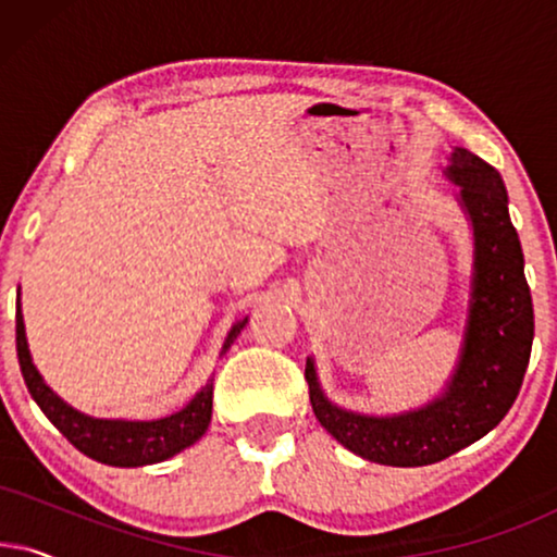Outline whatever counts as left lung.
<instances>
[{"mask_svg": "<svg viewBox=\"0 0 557 557\" xmlns=\"http://www.w3.org/2000/svg\"><path fill=\"white\" fill-rule=\"evenodd\" d=\"M444 177L459 187L471 227V276L463 337L451 375L436 398L400 413L372 416L326 398L314 357H307L309 400L317 421L342 446L385 467H425L467 448L512 408L530 362L535 314L524 256L499 172L454 147Z\"/></svg>", "mask_w": 557, "mask_h": 557, "instance_id": "1", "label": "left lung"}]
</instances>
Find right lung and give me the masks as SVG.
Listing matches in <instances>:
<instances>
[{
    "mask_svg": "<svg viewBox=\"0 0 557 557\" xmlns=\"http://www.w3.org/2000/svg\"><path fill=\"white\" fill-rule=\"evenodd\" d=\"M248 324V317L238 319L227 332L220 349L223 357L238 337L243 326ZM17 357L20 370L25 377V385L33 400L40 406L50 423L71 441V444L90 459L109 463V467H147L172 459L174 454L185 451L187 446L197 444L208 431L212 418V377L200 391L193 395L187 406H182L177 413L154 418V421H126V418H96L81 413L71 403H65L52 387L45 383L40 370L35 368L33 355H29L25 317L20 307L17 292Z\"/></svg>",
    "mask_w": 557,
    "mask_h": 557,
    "instance_id": "1",
    "label": "right lung"
}]
</instances>
